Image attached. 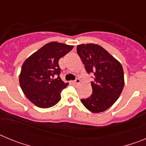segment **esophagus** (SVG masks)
<instances>
[{
    "mask_svg": "<svg viewBox=\"0 0 146 146\" xmlns=\"http://www.w3.org/2000/svg\"><path fill=\"white\" fill-rule=\"evenodd\" d=\"M72 84L76 85V84H79L80 82V79H76L74 81H72Z\"/></svg>",
    "mask_w": 146,
    "mask_h": 146,
    "instance_id": "34e87169",
    "label": "esophagus"
}]
</instances>
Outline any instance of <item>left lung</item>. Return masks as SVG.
<instances>
[{
  "mask_svg": "<svg viewBox=\"0 0 146 146\" xmlns=\"http://www.w3.org/2000/svg\"><path fill=\"white\" fill-rule=\"evenodd\" d=\"M77 52L86 72L94 74L93 92L81 102L92 113H101L111 107L119 98L124 86V74L120 62L98 44L77 45Z\"/></svg>",
  "mask_w": 146,
  "mask_h": 146,
  "instance_id": "left-lung-1",
  "label": "left lung"
}]
</instances>
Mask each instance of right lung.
Here are the masks:
<instances>
[{
  "label": "right lung",
  "mask_w": 146,
  "mask_h": 146,
  "mask_svg": "<svg viewBox=\"0 0 146 146\" xmlns=\"http://www.w3.org/2000/svg\"><path fill=\"white\" fill-rule=\"evenodd\" d=\"M74 46L52 42L25 60L20 74V85L26 97L36 106L48 108L61 99L60 93L67 87L60 79L58 60ZM58 76L56 78L54 77Z\"/></svg>",
  "instance_id": "add662e5"
}]
</instances>
